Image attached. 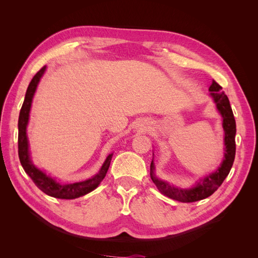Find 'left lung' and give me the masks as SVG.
Returning <instances> with one entry per match:
<instances>
[{
	"label": "left lung",
	"instance_id": "8db88e82",
	"mask_svg": "<svg viewBox=\"0 0 258 258\" xmlns=\"http://www.w3.org/2000/svg\"><path fill=\"white\" fill-rule=\"evenodd\" d=\"M210 95L213 97L217 110L223 116V128L225 130V158L221 167L214 173L206 176L195 185L192 188L183 189L172 186L167 182H163L157 178L154 173V161L151 163V177L158 190L165 196L181 202H195L210 197L218 187L222 185L224 179L230 172L236 156V120L229 103L227 96L225 95L222 87L215 81L210 86ZM154 156V154H153ZM154 158V157H153Z\"/></svg>",
	"mask_w": 258,
	"mask_h": 258
}]
</instances>
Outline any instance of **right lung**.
I'll return each instance as SVG.
<instances>
[{"label": "right lung", "mask_w": 258, "mask_h": 258, "mask_svg": "<svg viewBox=\"0 0 258 258\" xmlns=\"http://www.w3.org/2000/svg\"><path fill=\"white\" fill-rule=\"evenodd\" d=\"M46 67H43L40 71H38L34 77L31 81L28 86V89L26 92L25 101L21 106L19 119H18V155L20 163L26 171V173L31 177V179L34 182V184L40 188L43 192H45L48 196L59 198V199H75L84 196V195L92 191L99 186L101 181L104 178L107 173V170L110 168V163L113 154L107 156L106 160L104 161L102 168H101L100 172L93 176L92 178L87 179V181L80 182V183H73V184H60L49 176L43 173L41 170H38L33 166L31 162L30 156H29V145H28V138H27V124L29 121V113L31 108V103H32V99L34 96V92L36 90L37 84L40 82L42 75L44 74Z\"/></svg>", "instance_id": "obj_1"}]
</instances>
